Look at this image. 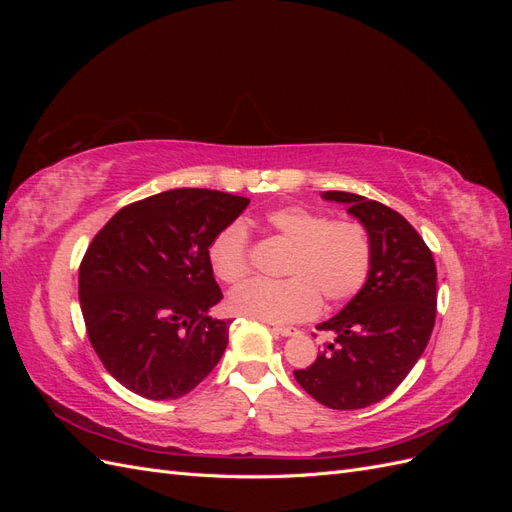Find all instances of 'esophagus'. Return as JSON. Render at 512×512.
Segmentation results:
<instances>
[{
  "instance_id": "34e87169",
  "label": "esophagus",
  "mask_w": 512,
  "mask_h": 512,
  "mask_svg": "<svg viewBox=\"0 0 512 512\" xmlns=\"http://www.w3.org/2000/svg\"><path fill=\"white\" fill-rule=\"evenodd\" d=\"M273 331H275L277 335H284V337H290V335H297V333H299L297 329H292V327H280V324H273Z\"/></svg>"
}]
</instances>
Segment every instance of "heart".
Wrapping results in <instances>:
<instances>
[{"label": "heart", "instance_id": "heart-1", "mask_svg": "<svg viewBox=\"0 0 512 512\" xmlns=\"http://www.w3.org/2000/svg\"><path fill=\"white\" fill-rule=\"evenodd\" d=\"M273 237L292 245L282 282L256 280L232 292L230 312L277 324L314 316L320 299L346 303L365 286L374 245L359 220H333L309 207H280L265 215ZM207 258L213 275L226 286H239L252 271L250 235L241 222L218 230L209 241Z\"/></svg>", "mask_w": 512, "mask_h": 512}]
</instances>
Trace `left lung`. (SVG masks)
<instances>
[{
	"instance_id": "1",
	"label": "left lung",
	"mask_w": 512,
	"mask_h": 512,
	"mask_svg": "<svg viewBox=\"0 0 512 512\" xmlns=\"http://www.w3.org/2000/svg\"><path fill=\"white\" fill-rule=\"evenodd\" d=\"M348 205L374 245L371 271L361 292L318 331L333 339L316 361L294 369V378L322 406L361 410L391 395L421 359L436 324V262L404 215L378 200L327 192Z\"/></svg>"
}]
</instances>
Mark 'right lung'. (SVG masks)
<instances>
[{
    "instance_id": "right-lung-1",
    "label": "right lung",
    "mask_w": 512,
    "mask_h": 512,
    "mask_svg": "<svg viewBox=\"0 0 512 512\" xmlns=\"http://www.w3.org/2000/svg\"><path fill=\"white\" fill-rule=\"evenodd\" d=\"M250 198L179 188L119 209L89 243L79 301L89 342L119 384L147 399L190 393L218 365L230 320L207 247Z\"/></svg>"
}]
</instances>
